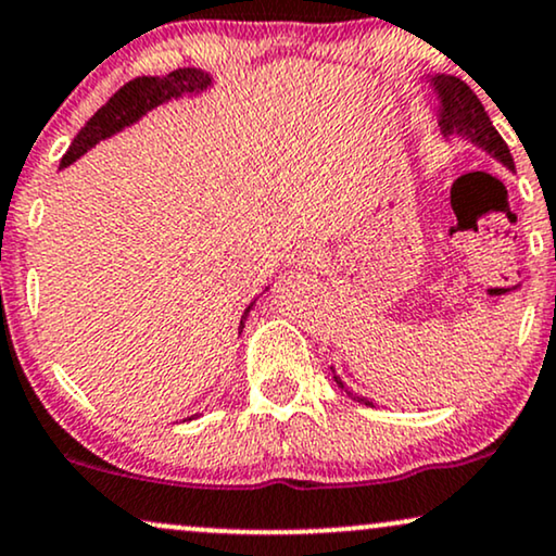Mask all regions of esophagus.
Returning <instances> with one entry per match:
<instances>
[{
	"instance_id": "esophagus-1",
	"label": "esophagus",
	"mask_w": 556,
	"mask_h": 556,
	"mask_svg": "<svg viewBox=\"0 0 556 556\" xmlns=\"http://www.w3.org/2000/svg\"><path fill=\"white\" fill-rule=\"evenodd\" d=\"M294 264H298L300 269H317V266H320V254H317L315 249H300Z\"/></svg>"
}]
</instances>
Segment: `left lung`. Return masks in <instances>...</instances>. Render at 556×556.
Here are the masks:
<instances>
[{"instance_id":"8db88e82","label":"left lung","mask_w":556,"mask_h":556,"mask_svg":"<svg viewBox=\"0 0 556 556\" xmlns=\"http://www.w3.org/2000/svg\"><path fill=\"white\" fill-rule=\"evenodd\" d=\"M429 88H432L434 99H438V118H440V129L445 142L450 139H465L478 150H483L485 154H491L495 162H501L503 167L514 173V157H510L508 144L503 142L498 131H495L493 122L488 118V111L483 109V103L472 88L460 80L457 76H447V73H438V76L427 78ZM332 381L338 383V389H343L348 396L355 399V402L374 406V402H368L366 396H355L351 389L345 387L343 379L336 374L332 368Z\"/></svg>"}]
</instances>
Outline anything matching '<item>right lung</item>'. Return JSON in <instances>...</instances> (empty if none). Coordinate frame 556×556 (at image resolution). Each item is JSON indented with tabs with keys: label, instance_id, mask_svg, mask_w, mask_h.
<instances>
[{
	"label": "right lung",
	"instance_id": "right-lung-1",
	"mask_svg": "<svg viewBox=\"0 0 556 556\" xmlns=\"http://www.w3.org/2000/svg\"><path fill=\"white\" fill-rule=\"evenodd\" d=\"M213 86H216V78H213L208 71H201V68H180L162 78L142 76V78L129 80L127 86L118 88V91L111 96V99L103 103L91 118H88L86 127L80 129L76 139L71 142L68 152L63 154L61 169L71 167L73 162L84 157L86 152H91L99 142H106V139L116 137L118 131L135 127L139 118H144L150 111L162 106V103L195 99V96L211 91ZM266 290H269V287H266ZM251 307H254V302L243 309L241 323H239V336L243 332V328H247V317ZM195 417L198 414H192L188 419H195Z\"/></svg>",
	"mask_w": 556,
	"mask_h": 556
}]
</instances>
